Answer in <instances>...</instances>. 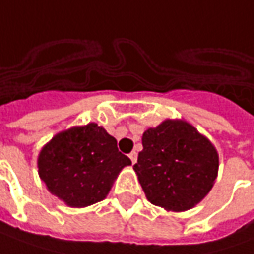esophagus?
I'll list each match as a JSON object with an SVG mask.
<instances>
[{
	"label": "esophagus",
	"instance_id": "obj_1",
	"mask_svg": "<svg viewBox=\"0 0 254 254\" xmlns=\"http://www.w3.org/2000/svg\"><path fill=\"white\" fill-rule=\"evenodd\" d=\"M129 158H130V161H132V164H134L136 161H137V152L132 151L129 154Z\"/></svg>",
	"mask_w": 254,
	"mask_h": 254
}]
</instances>
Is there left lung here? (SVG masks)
Wrapping results in <instances>:
<instances>
[{"instance_id":"8db88e82","label":"left lung","mask_w":254,"mask_h":254,"mask_svg":"<svg viewBox=\"0 0 254 254\" xmlns=\"http://www.w3.org/2000/svg\"><path fill=\"white\" fill-rule=\"evenodd\" d=\"M133 169L152 205L186 212L209 194L219 172L212 141L184 120H165L141 137Z\"/></svg>"}]
</instances>
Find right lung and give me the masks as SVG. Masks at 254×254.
I'll return each instance as SVG.
<instances>
[{
  "mask_svg": "<svg viewBox=\"0 0 254 254\" xmlns=\"http://www.w3.org/2000/svg\"><path fill=\"white\" fill-rule=\"evenodd\" d=\"M130 159L118 151L117 140L90 122L55 134L38 154V175L48 191L70 207L103 201Z\"/></svg>",
  "mask_w": 254,
  "mask_h": 254,
  "instance_id": "right-lung-1",
  "label": "right lung"
}]
</instances>
